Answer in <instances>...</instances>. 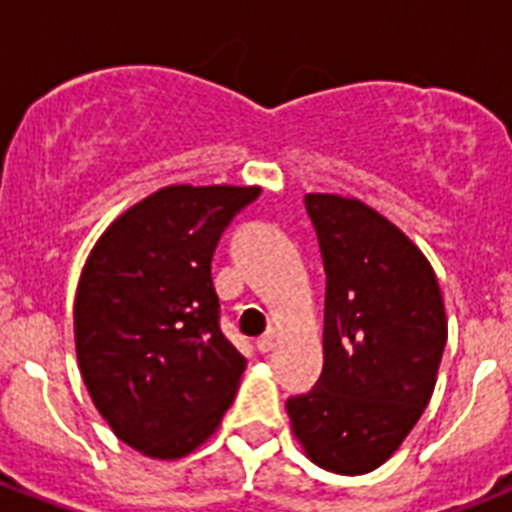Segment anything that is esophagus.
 <instances>
[{
  "mask_svg": "<svg viewBox=\"0 0 512 512\" xmlns=\"http://www.w3.org/2000/svg\"><path fill=\"white\" fill-rule=\"evenodd\" d=\"M276 342H279V329L273 327L268 329L260 340H257V350H263V353H268V350L276 348Z\"/></svg>",
  "mask_w": 512,
  "mask_h": 512,
  "instance_id": "esophagus-1",
  "label": "esophagus"
}]
</instances>
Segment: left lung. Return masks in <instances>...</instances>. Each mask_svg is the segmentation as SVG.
<instances>
[{
	"instance_id": "left-lung-1",
	"label": "left lung",
	"mask_w": 512,
	"mask_h": 512,
	"mask_svg": "<svg viewBox=\"0 0 512 512\" xmlns=\"http://www.w3.org/2000/svg\"><path fill=\"white\" fill-rule=\"evenodd\" d=\"M305 207L327 268L324 372L287 414L313 465L364 476L398 452L433 396L444 297L422 249L377 209L337 193H308Z\"/></svg>"
}]
</instances>
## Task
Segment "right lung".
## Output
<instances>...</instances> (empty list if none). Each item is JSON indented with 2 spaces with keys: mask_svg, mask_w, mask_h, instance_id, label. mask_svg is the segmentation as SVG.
I'll return each instance as SVG.
<instances>
[{
  "mask_svg": "<svg viewBox=\"0 0 512 512\" xmlns=\"http://www.w3.org/2000/svg\"><path fill=\"white\" fill-rule=\"evenodd\" d=\"M257 185H164L124 209L79 276L74 342L92 404L151 460L215 436L247 358L220 332L212 255Z\"/></svg>",
  "mask_w": 512,
  "mask_h": 512,
  "instance_id": "1",
  "label": "right lung"
}]
</instances>
